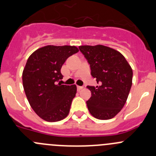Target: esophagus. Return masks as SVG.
I'll list each match as a JSON object with an SVG mask.
<instances>
[{"label": "esophagus", "mask_w": 156, "mask_h": 156, "mask_svg": "<svg viewBox=\"0 0 156 156\" xmlns=\"http://www.w3.org/2000/svg\"><path fill=\"white\" fill-rule=\"evenodd\" d=\"M82 89H83V87H81V86H77V90H78V91L81 90Z\"/></svg>", "instance_id": "obj_1"}]
</instances>
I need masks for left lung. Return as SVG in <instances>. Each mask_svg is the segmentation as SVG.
I'll return each instance as SVG.
<instances>
[{
	"label": "left lung",
	"mask_w": 156,
	"mask_h": 156,
	"mask_svg": "<svg viewBox=\"0 0 156 156\" xmlns=\"http://www.w3.org/2000/svg\"><path fill=\"white\" fill-rule=\"evenodd\" d=\"M79 50L99 84L87 87L91 92L87 101L88 110L97 119H112L127 101L132 85L131 67L120 52L104 45H83Z\"/></svg>",
	"instance_id": "8db88e82"
}]
</instances>
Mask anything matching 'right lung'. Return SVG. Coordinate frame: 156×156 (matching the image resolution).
Returning <instances> with one entry per match:
<instances>
[{"mask_svg":"<svg viewBox=\"0 0 156 156\" xmlns=\"http://www.w3.org/2000/svg\"><path fill=\"white\" fill-rule=\"evenodd\" d=\"M75 46L48 45L31 53L23 72V84L30 106L43 120L59 122L69 113L77 92L75 84H57L67 58L78 53Z\"/></svg>","mask_w":156,"mask_h":156,"instance_id":"right-lung-1","label":"right lung"}]
</instances>
